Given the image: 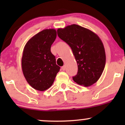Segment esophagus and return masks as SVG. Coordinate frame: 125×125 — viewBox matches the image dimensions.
Segmentation results:
<instances>
[{"label":"esophagus","mask_w":125,"mask_h":125,"mask_svg":"<svg viewBox=\"0 0 125 125\" xmlns=\"http://www.w3.org/2000/svg\"><path fill=\"white\" fill-rule=\"evenodd\" d=\"M62 71H65L66 70V66H63L62 67Z\"/></svg>","instance_id":"1"}]
</instances>
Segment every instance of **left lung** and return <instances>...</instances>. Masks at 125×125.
Returning <instances> with one entry per match:
<instances>
[{"label": "left lung", "instance_id": "1", "mask_svg": "<svg viewBox=\"0 0 125 125\" xmlns=\"http://www.w3.org/2000/svg\"><path fill=\"white\" fill-rule=\"evenodd\" d=\"M57 31L58 36L71 47L77 62L78 71L73 80L86 87L96 82L106 63L105 51L99 37L75 24L59 28Z\"/></svg>", "mask_w": 125, "mask_h": 125}]
</instances>
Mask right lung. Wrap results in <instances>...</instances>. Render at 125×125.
<instances>
[{
	"mask_svg": "<svg viewBox=\"0 0 125 125\" xmlns=\"http://www.w3.org/2000/svg\"><path fill=\"white\" fill-rule=\"evenodd\" d=\"M56 35L54 29L43 30L30 39L24 48L21 58L23 73L28 83L37 90L49 88L61 69L51 51Z\"/></svg>",
	"mask_w": 125,
	"mask_h": 125,
	"instance_id": "right-lung-1",
	"label": "right lung"
}]
</instances>
